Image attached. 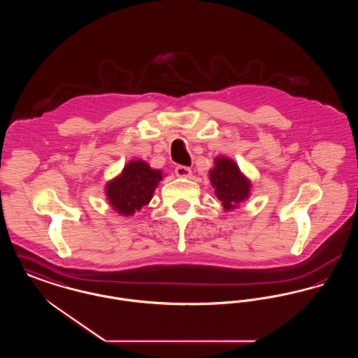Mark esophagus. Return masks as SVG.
<instances>
[{
	"instance_id": "34e87169",
	"label": "esophagus",
	"mask_w": 358,
	"mask_h": 358,
	"mask_svg": "<svg viewBox=\"0 0 358 358\" xmlns=\"http://www.w3.org/2000/svg\"><path fill=\"white\" fill-rule=\"evenodd\" d=\"M176 174H177V177L187 178V177H190V176H192V171H190V168H187V166L178 165V166L176 168Z\"/></svg>"
}]
</instances>
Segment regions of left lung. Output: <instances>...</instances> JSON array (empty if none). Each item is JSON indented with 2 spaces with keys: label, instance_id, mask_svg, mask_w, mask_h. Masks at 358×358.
I'll return each instance as SVG.
<instances>
[{
  "label": "left lung",
  "instance_id": "obj_1",
  "mask_svg": "<svg viewBox=\"0 0 358 358\" xmlns=\"http://www.w3.org/2000/svg\"><path fill=\"white\" fill-rule=\"evenodd\" d=\"M213 164L208 174L209 181L215 189L216 197L222 203V209L232 212L250 199L252 189L251 180L240 171L234 159L225 155H217Z\"/></svg>",
  "mask_w": 358,
  "mask_h": 358
}]
</instances>
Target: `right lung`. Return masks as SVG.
<instances>
[{
  "instance_id": "obj_1",
  "label": "right lung",
  "mask_w": 358,
  "mask_h": 358,
  "mask_svg": "<svg viewBox=\"0 0 358 358\" xmlns=\"http://www.w3.org/2000/svg\"><path fill=\"white\" fill-rule=\"evenodd\" d=\"M164 173L143 159L129 161L117 177L110 180L104 193L108 204L123 217H130L149 204Z\"/></svg>"
}]
</instances>
